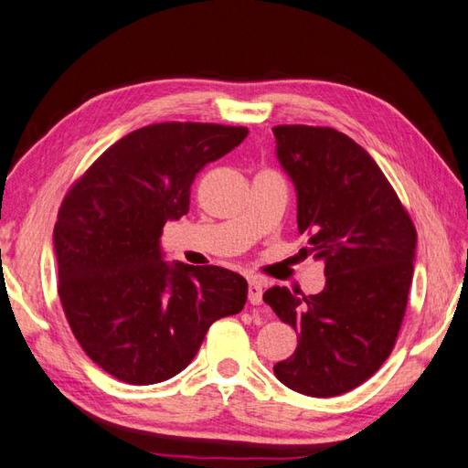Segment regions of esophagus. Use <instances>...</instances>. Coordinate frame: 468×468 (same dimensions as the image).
Returning a JSON list of instances; mask_svg holds the SVG:
<instances>
[{
    "label": "esophagus",
    "instance_id": "esophagus-1",
    "mask_svg": "<svg viewBox=\"0 0 468 468\" xmlns=\"http://www.w3.org/2000/svg\"><path fill=\"white\" fill-rule=\"evenodd\" d=\"M249 303L261 305L263 303V283L259 279H249Z\"/></svg>",
    "mask_w": 468,
    "mask_h": 468
}]
</instances>
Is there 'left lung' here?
<instances>
[{
	"label": "left lung",
	"instance_id": "1",
	"mask_svg": "<svg viewBox=\"0 0 468 468\" xmlns=\"http://www.w3.org/2000/svg\"><path fill=\"white\" fill-rule=\"evenodd\" d=\"M277 157L297 191L303 249L324 261L317 295L271 287L263 301L299 333L273 367L285 387L336 397L387 361L405 317L417 231L375 159L333 127H273Z\"/></svg>",
	"mask_w": 468,
	"mask_h": 468
}]
</instances>
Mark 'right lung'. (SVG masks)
<instances>
[{"mask_svg":"<svg viewBox=\"0 0 468 468\" xmlns=\"http://www.w3.org/2000/svg\"><path fill=\"white\" fill-rule=\"evenodd\" d=\"M247 133L179 122L135 129L65 195L53 229L61 305L85 355L119 381L176 377L211 324L243 309L241 275L167 263L159 239L163 225L189 211L195 176Z\"/></svg>","mask_w":468,"mask_h":468,"instance_id":"right-lung-1","label":"right lung"}]
</instances>
